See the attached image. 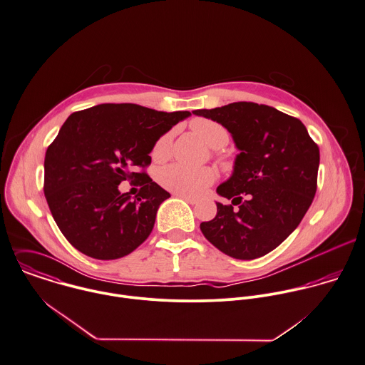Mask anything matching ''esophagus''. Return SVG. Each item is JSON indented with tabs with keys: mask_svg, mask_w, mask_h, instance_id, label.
<instances>
[{
	"mask_svg": "<svg viewBox=\"0 0 365 365\" xmlns=\"http://www.w3.org/2000/svg\"><path fill=\"white\" fill-rule=\"evenodd\" d=\"M178 197H180V199H183V200H186L187 203H190V205H197V199H195V197H190V196H183V195H178Z\"/></svg>",
	"mask_w": 365,
	"mask_h": 365,
	"instance_id": "34e87169",
	"label": "esophagus"
}]
</instances>
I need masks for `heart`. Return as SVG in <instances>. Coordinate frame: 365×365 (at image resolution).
<instances>
[{
  "instance_id": "obj_1",
  "label": "heart",
  "mask_w": 365,
  "mask_h": 365,
  "mask_svg": "<svg viewBox=\"0 0 365 365\" xmlns=\"http://www.w3.org/2000/svg\"><path fill=\"white\" fill-rule=\"evenodd\" d=\"M192 131L212 149H221L228 144L227 130L213 120L195 118L190 121ZM175 131L169 130L160 135L152 148V158L156 160L166 159L172 152ZM225 165H228L225 162ZM216 173L212 168H192L182 163H172L158 172V182L162 187L176 195L200 196L213 185Z\"/></svg>"
}]
</instances>
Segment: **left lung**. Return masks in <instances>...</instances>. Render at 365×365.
I'll use <instances>...</instances> for the list:
<instances>
[{"label":"left lung","mask_w":365,"mask_h":365,"mask_svg":"<svg viewBox=\"0 0 365 365\" xmlns=\"http://www.w3.org/2000/svg\"><path fill=\"white\" fill-rule=\"evenodd\" d=\"M193 114L227 128L240 150L231 178L217 187L232 205L216 203V217L200 224L203 235L237 259L271 252L313 202L319 146L300 120L265 104L238 101Z\"/></svg>","instance_id":"left-lung-1"}]
</instances>
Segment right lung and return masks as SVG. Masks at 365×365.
<instances>
[{
    "label": "right lung",
    "instance_id": "add662e5",
    "mask_svg": "<svg viewBox=\"0 0 365 365\" xmlns=\"http://www.w3.org/2000/svg\"><path fill=\"white\" fill-rule=\"evenodd\" d=\"M189 115L131 103L100 104L69 115L48 146L43 192L76 250L107 261L131 254L145 241L170 195L137 169L150 163L156 140ZM123 180L140 184V193L121 194Z\"/></svg>",
    "mask_w": 365,
    "mask_h": 365
}]
</instances>
